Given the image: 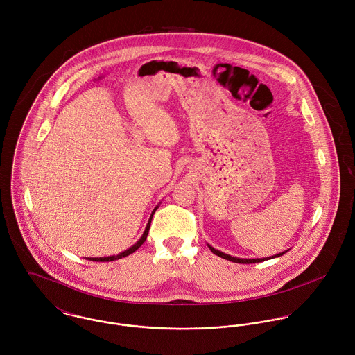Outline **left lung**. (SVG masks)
<instances>
[{
  "mask_svg": "<svg viewBox=\"0 0 355 355\" xmlns=\"http://www.w3.org/2000/svg\"><path fill=\"white\" fill-rule=\"evenodd\" d=\"M209 249L211 250V253L216 254V255H218V257H221V258H224V259H228V261H232V262H238V263H254V262H261V261H265L263 258H255V259H242V258H235V257H231V255H228V254L221 253V252H218V250H216V249H213V248H210L209 246ZM284 253L277 254V255H275V257H280V255H283ZM275 257H270V258H275ZM269 258V259H270Z\"/></svg>",
  "mask_w": 355,
  "mask_h": 355,
  "instance_id": "1",
  "label": "left lung"
}]
</instances>
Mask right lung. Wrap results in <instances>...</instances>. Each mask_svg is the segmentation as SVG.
<instances>
[{
  "label": "right lung",
  "instance_id": "right-lung-1",
  "mask_svg": "<svg viewBox=\"0 0 355 355\" xmlns=\"http://www.w3.org/2000/svg\"><path fill=\"white\" fill-rule=\"evenodd\" d=\"M157 209V207H155ZM155 209H154V211H155ZM154 211L152 213V216H150V220H149V223H148V225H146V230H145V232H144V235H142V238L132 246V248H130L128 250H125V252H123V253L119 254V255H112V257H103V258H90L92 261H97V262H107V261H114V259H119V258H121V257H127V255H130V254L134 253V252H137L142 245H144V242L146 241V238H148V234H149V228H150V223H152V217L153 214H154Z\"/></svg>",
  "mask_w": 355,
  "mask_h": 355
}]
</instances>
